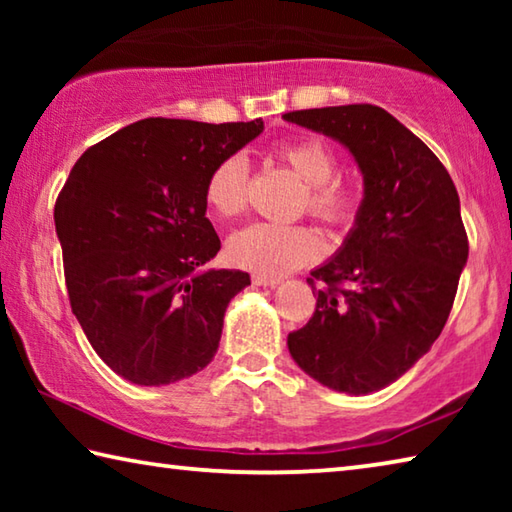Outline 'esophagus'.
Returning a JSON list of instances; mask_svg holds the SVG:
<instances>
[{
  "mask_svg": "<svg viewBox=\"0 0 512 512\" xmlns=\"http://www.w3.org/2000/svg\"><path fill=\"white\" fill-rule=\"evenodd\" d=\"M253 282L257 287H277L280 284V277H268V275H253Z\"/></svg>",
  "mask_w": 512,
  "mask_h": 512,
  "instance_id": "esophagus-1",
  "label": "esophagus"
}]
</instances>
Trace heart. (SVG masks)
I'll return each instance as SVG.
<instances>
[{
  "mask_svg": "<svg viewBox=\"0 0 512 512\" xmlns=\"http://www.w3.org/2000/svg\"><path fill=\"white\" fill-rule=\"evenodd\" d=\"M275 155L307 185V210L327 223H341L352 216L354 201L332 178L339 167L336 153L323 140L302 137L284 142ZM205 201L212 210L230 219L248 201V162L241 153H232L212 169L205 185ZM230 262L257 275L280 277L320 255L323 244L314 230L305 225L250 223L228 239Z\"/></svg>",
  "mask_w": 512,
  "mask_h": 512,
  "instance_id": "b5f03b06",
  "label": "heart"
}]
</instances>
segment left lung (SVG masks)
Returning <instances> with one entry per match:
<instances>
[{
    "label": "left lung",
    "instance_id": "left-lung-1",
    "mask_svg": "<svg viewBox=\"0 0 512 512\" xmlns=\"http://www.w3.org/2000/svg\"><path fill=\"white\" fill-rule=\"evenodd\" d=\"M282 119L345 146L363 176L348 237L311 271L316 311L289 334V352L332 391H381L431 350L452 311L467 264L458 192L429 146L384 108L359 103Z\"/></svg>",
    "mask_w": 512,
    "mask_h": 512
}]
</instances>
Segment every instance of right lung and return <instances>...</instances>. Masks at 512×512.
<instances>
[{"label":"right lung","mask_w":512,"mask_h":512,"mask_svg":"<svg viewBox=\"0 0 512 512\" xmlns=\"http://www.w3.org/2000/svg\"><path fill=\"white\" fill-rule=\"evenodd\" d=\"M262 131V119H142L69 171L54 207L69 302L94 352L131 384H176L219 350L250 275L205 266L221 250L205 185Z\"/></svg>","instance_id":"add662e5"}]
</instances>
